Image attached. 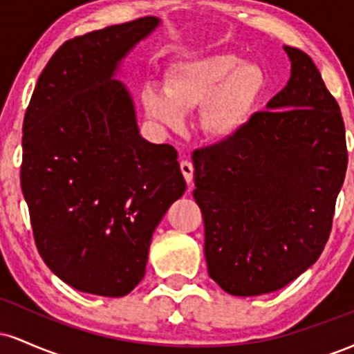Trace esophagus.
<instances>
[{
  "instance_id": "1",
  "label": "esophagus",
  "mask_w": 354,
  "mask_h": 354,
  "mask_svg": "<svg viewBox=\"0 0 354 354\" xmlns=\"http://www.w3.org/2000/svg\"><path fill=\"white\" fill-rule=\"evenodd\" d=\"M180 168H181V173H183V176H185L186 183H188V185H191V183H193V173H194L193 165H191L189 161L183 160L181 163H180Z\"/></svg>"
}]
</instances>
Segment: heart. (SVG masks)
<instances>
[{
	"instance_id": "heart-1",
	"label": "heart",
	"mask_w": 354,
	"mask_h": 354,
	"mask_svg": "<svg viewBox=\"0 0 354 354\" xmlns=\"http://www.w3.org/2000/svg\"><path fill=\"white\" fill-rule=\"evenodd\" d=\"M265 78L254 64L231 53L200 56L174 63L163 91L145 89L146 115L165 128L180 129L185 115L198 113V128L206 140L226 143L250 123Z\"/></svg>"
}]
</instances>
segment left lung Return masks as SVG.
<instances>
[{"instance_id":"obj_1","label":"left lung","mask_w":354,"mask_h":354,"mask_svg":"<svg viewBox=\"0 0 354 354\" xmlns=\"http://www.w3.org/2000/svg\"><path fill=\"white\" fill-rule=\"evenodd\" d=\"M234 140L196 149L194 201L208 274L226 293L281 290L319 258L348 166L339 106L306 53Z\"/></svg>"}]
</instances>
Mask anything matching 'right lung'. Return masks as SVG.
<instances>
[{
    "mask_svg": "<svg viewBox=\"0 0 354 354\" xmlns=\"http://www.w3.org/2000/svg\"><path fill=\"white\" fill-rule=\"evenodd\" d=\"M156 16L70 39L48 61L23 121L21 189L48 268L83 293L128 295L156 226L186 189L178 153L140 135L121 63Z\"/></svg>",
    "mask_w": 354,
    "mask_h": 354,
    "instance_id": "obj_1",
    "label": "right lung"
}]
</instances>
